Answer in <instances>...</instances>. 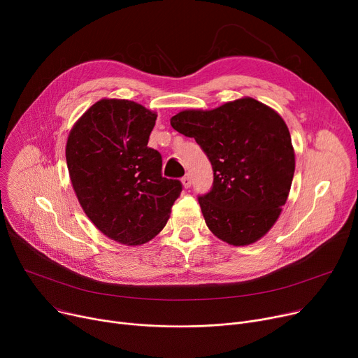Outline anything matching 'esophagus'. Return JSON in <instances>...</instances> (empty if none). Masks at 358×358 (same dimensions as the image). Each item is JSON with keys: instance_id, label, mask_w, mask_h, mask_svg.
Returning a JSON list of instances; mask_svg holds the SVG:
<instances>
[{"instance_id": "1", "label": "esophagus", "mask_w": 358, "mask_h": 358, "mask_svg": "<svg viewBox=\"0 0 358 358\" xmlns=\"http://www.w3.org/2000/svg\"><path fill=\"white\" fill-rule=\"evenodd\" d=\"M181 184H182L184 189H190V187H192V177L190 176H184L181 178Z\"/></svg>"}]
</instances>
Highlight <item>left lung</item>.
I'll list each match as a JSON object with an SVG mask.
<instances>
[{
	"label": "left lung",
	"instance_id": "1",
	"mask_svg": "<svg viewBox=\"0 0 358 358\" xmlns=\"http://www.w3.org/2000/svg\"><path fill=\"white\" fill-rule=\"evenodd\" d=\"M171 126L194 138L213 168L212 190L199 197L215 236L245 247L277 222L290 193L294 149L287 124L275 110L251 97L213 110H182Z\"/></svg>",
	"mask_w": 358,
	"mask_h": 358
}]
</instances>
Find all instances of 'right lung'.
I'll return each mask as SVG.
<instances>
[{"mask_svg": "<svg viewBox=\"0 0 358 358\" xmlns=\"http://www.w3.org/2000/svg\"><path fill=\"white\" fill-rule=\"evenodd\" d=\"M157 113L139 103L101 99L72 126L66 165L84 213L103 235L127 247L155 238L166 224L181 182L161 174L148 141Z\"/></svg>", "mask_w": 358, "mask_h": 358, "instance_id": "obj_1", "label": "right lung"}]
</instances>
